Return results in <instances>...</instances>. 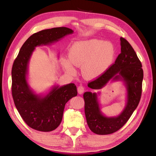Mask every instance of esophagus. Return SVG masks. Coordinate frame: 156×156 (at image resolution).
Returning <instances> with one entry per match:
<instances>
[{"mask_svg":"<svg viewBox=\"0 0 156 156\" xmlns=\"http://www.w3.org/2000/svg\"><path fill=\"white\" fill-rule=\"evenodd\" d=\"M77 91L79 94H82L84 91V88L82 85H80L77 88Z\"/></svg>","mask_w":156,"mask_h":156,"instance_id":"obj_1","label":"esophagus"}]
</instances>
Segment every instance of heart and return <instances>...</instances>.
Listing matches in <instances>:
<instances>
[{
    "label": "heart",
    "instance_id": "obj_1",
    "mask_svg": "<svg viewBox=\"0 0 156 156\" xmlns=\"http://www.w3.org/2000/svg\"><path fill=\"white\" fill-rule=\"evenodd\" d=\"M115 53L114 47L109 42L90 40L74 44L69 51V58L74 66H84L83 73L85 76L96 77L105 72L110 66ZM62 63L68 73H75L69 60L63 59Z\"/></svg>",
    "mask_w": 156,
    "mask_h": 156
}]
</instances>
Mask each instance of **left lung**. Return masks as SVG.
Returning <instances> with one entry per match:
<instances>
[{"label":"left lung","instance_id":"left-lung-1","mask_svg":"<svg viewBox=\"0 0 156 156\" xmlns=\"http://www.w3.org/2000/svg\"><path fill=\"white\" fill-rule=\"evenodd\" d=\"M120 45L121 53L115 64L100 77L88 82V87L100 89L111 79L123 80L127 92L124 111L116 117H107L100 112L96 93L86 92L83 94L87 124L90 129L98 135H108L119 130L129 119L140 100L143 79L142 64L130 44L122 37H120Z\"/></svg>","mask_w":156,"mask_h":156}]
</instances>
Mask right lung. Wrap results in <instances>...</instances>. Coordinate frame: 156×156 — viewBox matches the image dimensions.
Here are the masks:
<instances>
[{"instance_id": "right-lung-1", "label": "right lung", "mask_w": 156, "mask_h": 156, "mask_svg": "<svg viewBox=\"0 0 156 156\" xmlns=\"http://www.w3.org/2000/svg\"><path fill=\"white\" fill-rule=\"evenodd\" d=\"M73 31L67 27H56L34 33L20 49L12 69V94L14 103L23 120L31 128L44 132L57 128L62 120L65 105L77 95L73 83L56 86L44 97L37 96L27 81V66L36 46L48 45Z\"/></svg>"}]
</instances>
